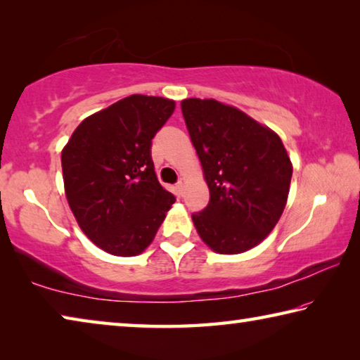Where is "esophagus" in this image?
<instances>
[{
    "label": "esophagus",
    "instance_id": "esophagus-1",
    "mask_svg": "<svg viewBox=\"0 0 360 360\" xmlns=\"http://www.w3.org/2000/svg\"><path fill=\"white\" fill-rule=\"evenodd\" d=\"M186 184H187V179H186V178H181V179L178 181V184H176V188H178V192H179V193L184 192V187H186Z\"/></svg>",
    "mask_w": 360,
    "mask_h": 360
}]
</instances>
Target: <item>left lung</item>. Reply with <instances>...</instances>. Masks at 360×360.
I'll return each instance as SVG.
<instances>
[{
    "label": "left lung",
    "mask_w": 360,
    "mask_h": 360,
    "mask_svg": "<svg viewBox=\"0 0 360 360\" xmlns=\"http://www.w3.org/2000/svg\"><path fill=\"white\" fill-rule=\"evenodd\" d=\"M202 162L210 203L192 216L217 254H241L264 241L285 208L292 162L278 133L241 109L206 98L181 101Z\"/></svg>",
    "instance_id": "left-lung-1"
}]
</instances>
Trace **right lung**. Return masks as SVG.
I'll use <instances>...</instances> for the list:
<instances>
[{
	"mask_svg": "<svg viewBox=\"0 0 360 360\" xmlns=\"http://www.w3.org/2000/svg\"><path fill=\"white\" fill-rule=\"evenodd\" d=\"M174 108L162 96L130 95L85 117L62 150L71 212L84 235L108 254H141L174 203L150 158L152 138Z\"/></svg>",
	"mask_w": 360,
	"mask_h": 360,
	"instance_id": "1",
	"label": "right lung"
}]
</instances>
